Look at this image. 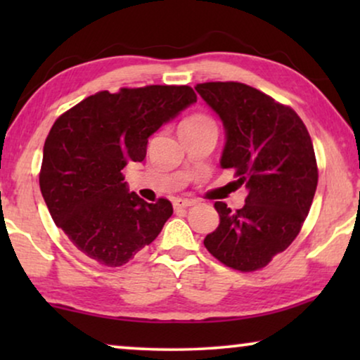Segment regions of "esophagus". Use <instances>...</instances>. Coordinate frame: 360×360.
<instances>
[{
    "mask_svg": "<svg viewBox=\"0 0 360 360\" xmlns=\"http://www.w3.org/2000/svg\"><path fill=\"white\" fill-rule=\"evenodd\" d=\"M195 205H196V201L190 200V198H176L174 201L175 210H185V208H190V206H195Z\"/></svg>",
    "mask_w": 360,
    "mask_h": 360,
    "instance_id": "obj_1",
    "label": "esophagus"
}]
</instances>
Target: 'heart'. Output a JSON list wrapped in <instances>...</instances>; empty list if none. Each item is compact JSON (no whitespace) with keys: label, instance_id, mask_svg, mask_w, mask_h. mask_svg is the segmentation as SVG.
<instances>
[{"label":"heart","instance_id":"heart-1","mask_svg":"<svg viewBox=\"0 0 360 360\" xmlns=\"http://www.w3.org/2000/svg\"><path fill=\"white\" fill-rule=\"evenodd\" d=\"M208 124H213L208 116L193 115V116H190L188 120H185L184 124H181L180 127H198V126H208Z\"/></svg>","mask_w":360,"mask_h":360}]
</instances>
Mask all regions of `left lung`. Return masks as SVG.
I'll use <instances>...</instances> for the list:
<instances>
[{
	"label": "left lung",
	"instance_id": "8db88e82",
	"mask_svg": "<svg viewBox=\"0 0 360 360\" xmlns=\"http://www.w3.org/2000/svg\"><path fill=\"white\" fill-rule=\"evenodd\" d=\"M223 121L219 164L234 169L248 196L240 210L216 201L219 226L205 248L219 262L254 272L283 252L307 219L318 185V167L307 126L290 106L238 82L195 86Z\"/></svg>",
	"mask_w": 360,
	"mask_h": 360
}]
</instances>
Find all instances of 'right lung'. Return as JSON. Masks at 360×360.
<instances>
[{
    "label": "right lung",
    "mask_w": 360,
    "mask_h": 360,
    "mask_svg": "<svg viewBox=\"0 0 360 360\" xmlns=\"http://www.w3.org/2000/svg\"><path fill=\"white\" fill-rule=\"evenodd\" d=\"M193 103L186 85L121 88L85 98L53 122L39 185L53 223L86 257L121 267L159 236L172 203L139 198L121 170L144 160L149 137Z\"/></svg>",
    "instance_id": "obj_1"
}]
</instances>
